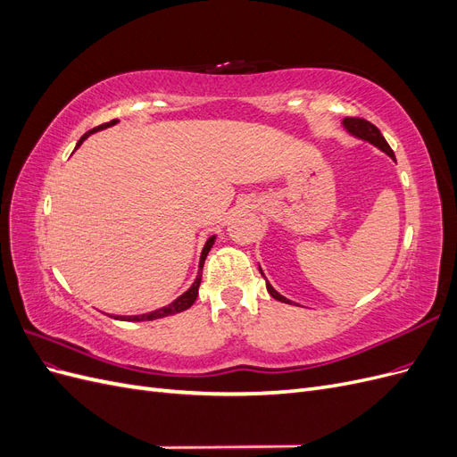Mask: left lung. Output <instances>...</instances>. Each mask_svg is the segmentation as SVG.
Instances as JSON below:
<instances>
[{
    "instance_id": "obj_1",
    "label": "left lung",
    "mask_w": 457,
    "mask_h": 457,
    "mask_svg": "<svg viewBox=\"0 0 457 457\" xmlns=\"http://www.w3.org/2000/svg\"><path fill=\"white\" fill-rule=\"evenodd\" d=\"M343 128L347 129L351 135H354L356 139H362V141H366V143H370V145H373V146H378L379 150H383L386 156H391L393 160H395V152L391 150V146H389V143L385 141V137L381 135V131L373 126V123H370L368 120H362V118H345L343 120ZM396 162V160H395ZM261 270V269H259ZM261 274H262V270H261ZM265 276V274H262ZM267 289H269V294L274 297V299H278V301H282V303H292L289 299H286L284 295H280L278 292H276V289L267 282Z\"/></svg>"
}]
</instances>
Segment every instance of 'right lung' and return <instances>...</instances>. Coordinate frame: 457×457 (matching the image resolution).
Returning a JSON list of instances; mask_svg holds the SVG:
<instances>
[{"instance_id":"right-lung-1","label":"right lung","mask_w":457,"mask_h":457,"mask_svg":"<svg viewBox=\"0 0 457 457\" xmlns=\"http://www.w3.org/2000/svg\"><path fill=\"white\" fill-rule=\"evenodd\" d=\"M118 123V120H112V121H108V123H103V126H99V128H93L91 131H87L84 137H81V139L78 141V145H76V148L84 143L87 137L91 135V133H95V131H101V129H106V128H110V126H116ZM213 242H215V237H212L210 240L205 242V245H204V250H202V255H200V269H198V276H196V280L192 282V286L187 289V292L181 295V297H177L173 303H170L168 307H162V309H158V311H152V312H146V314H135V316H116V320H126V322H145V320H156V318H163V316H170V314H175V312H183V311H187V309H190L192 307V303L196 301V297H198V287H200V282H202V269H204V261H205V257H207V253H210V250H212V245H213Z\"/></svg>"}]
</instances>
